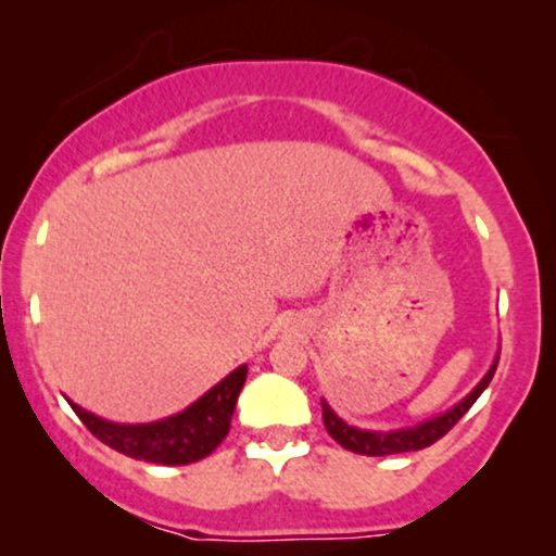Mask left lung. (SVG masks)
Wrapping results in <instances>:
<instances>
[{
  "instance_id": "8db88e82",
  "label": "left lung",
  "mask_w": 556,
  "mask_h": 556,
  "mask_svg": "<svg viewBox=\"0 0 556 556\" xmlns=\"http://www.w3.org/2000/svg\"><path fill=\"white\" fill-rule=\"evenodd\" d=\"M496 363H500V355H496L494 363L489 366V371L483 374V379L470 389L468 394L460 402H455L452 407H446L444 413H437V416L420 420V424L413 426H402V429H387V431H376V429H358V426L348 424L331 410V405L321 397V410H324V426H327L329 437L334 439L337 444H342L344 450L358 452V455H368V457H384V455H400V452H416L424 450V446H431L437 439H442L452 426L460 420L465 413L470 410V405L481 397L483 389L489 387L491 376L496 371Z\"/></svg>"
}]
</instances>
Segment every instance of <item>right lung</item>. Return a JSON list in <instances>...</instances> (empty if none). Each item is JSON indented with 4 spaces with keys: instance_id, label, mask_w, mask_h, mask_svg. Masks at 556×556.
Wrapping results in <instances>:
<instances>
[{
    "instance_id": "right-lung-1",
    "label": "right lung",
    "mask_w": 556,
    "mask_h": 556,
    "mask_svg": "<svg viewBox=\"0 0 556 556\" xmlns=\"http://www.w3.org/2000/svg\"><path fill=\"white\" fill-rule=\"evenodd\" d=\"M248 366L235 368L219 384L175 416L151 420V424H114V420L93 416L78 402L67 400L78 418L88 426L96 439H101L112 450L123 452L132 460L159 463V465H190L208 457L222 439L229 433L238 394L245 384Z\"/></svg>"
}]
</instances>
